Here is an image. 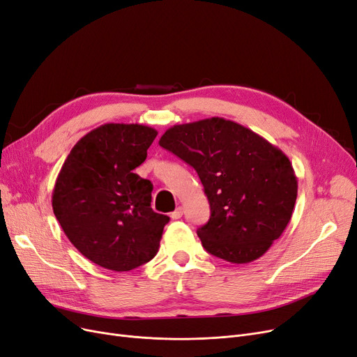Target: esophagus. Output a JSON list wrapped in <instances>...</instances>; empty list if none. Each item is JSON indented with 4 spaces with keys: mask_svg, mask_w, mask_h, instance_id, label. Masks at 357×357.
I'll return each instance as SVG.
<instances>
[{
    "mask_svg": "<svg viewBox=\"0 0 357 357\" xmlns=\"http://www.w3.org/2000/svg\"><path fill=\"white\" fill-rule=\"evenodd\" d=\"M181 215H183V208L181 206H178L174 212H171V220H178V218H181Z\"/></svg>",
    "mask_w": 357,
    "mask_h": 357,
    "instance_id": "34e87169",
    "label": "esophagus"
}]
</instances>
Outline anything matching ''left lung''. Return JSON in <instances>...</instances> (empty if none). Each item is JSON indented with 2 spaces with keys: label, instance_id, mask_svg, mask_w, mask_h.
I'll list each match as a JSON object with an SVG mask.
<instances>
[{
  "label": "left lung",
  "instance_id": "1",
  "mask_svg": "<svg viewBox=\"0 0 357 357\" xmlns=\"http://www.w3.org/2000/svg\"><path fill=\"white\" fill-rule=\"evenodd\" d=\"M160 146L192 165L204 184L211 217L197 236L211 255L249 264L286 230L297 177L289 156L262 136L212 117L169 127Z\"/></svg>",
  "mask_w": 357,
  "mask_h": 357
}]
</instances>
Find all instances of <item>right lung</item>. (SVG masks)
Returning <instances> with one entry per match:
<instances>
[{"label":"right lung","instance_id":"add662e5","mask_svg":"<svg viewBox=\"0 0 357 357\" xmlns=\"http://www.w3.org/2000/svg\"><path fill=\"white\" fill-rule=\"evenodd\" d=\"M158 135L142 124L107 123L70 151L52 190L63 231L84 258L123 273L160 249L167 215L153 212L152 183L133 169Z\"/></svg>","mask_w":357,"mask_h":357}]
</instances>
